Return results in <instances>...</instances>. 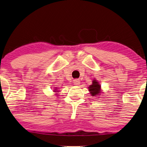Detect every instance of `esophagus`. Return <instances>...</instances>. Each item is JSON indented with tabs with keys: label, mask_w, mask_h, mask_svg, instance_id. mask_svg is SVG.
Masks as SVG:
<instances>
[{
	"label": "esophagus",
	"mask_w": 147,
	"mask_h": 147,
	"mask_svg": "<svg viewBox=\"0 0 147 147\" xmlns=\"http://www.w3.org/2000/svg\"><path fill=\"white\" fill-rule=\"evenodd\" d=\"M80 81L79 79H75V80H74V84L75 85H76V86H77V85H79V84H80Z\"/></svg>",
	"instance_id": "esophagus-1"
}]
</instances>
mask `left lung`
<instances>
[{
    "instance_id": "left-lung-1",
    "label": "left lung",
    "mask_w": 147,
    "mask_h": 147,
    "mask_svg": "<svg viewBox=\"0 0 147 147\" xmlns=\"http://www.w3.org/2000/svg\"><path fill=\"white\" fill-rule=\"evenodd\" d=\"M90 95L92 96H100L102 92L101 85L96 79H94L92 81V84L88 87Z\"/></svg>"
}]
</instances>
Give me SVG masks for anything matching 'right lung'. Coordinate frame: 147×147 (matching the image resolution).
I'll return each mask as SVG.
<instances>
[{"instance_id": "add662e5", "label": "right lung", "mask_w": 147, "mask_h": 147, "mask_svg": "<svg viewBox=\"0 0 147 147\" xmlns=\"http://www.w3.org/2000/svg\"><path fill=\"white\" fill-rule=\"evenodd\" d=\"M53 91H54V93H57V92H59V90H58V88H57L55 87L54 90H53ZM55 94H56V95H57V93H55Z\"/></svg>"}]
</instances>
